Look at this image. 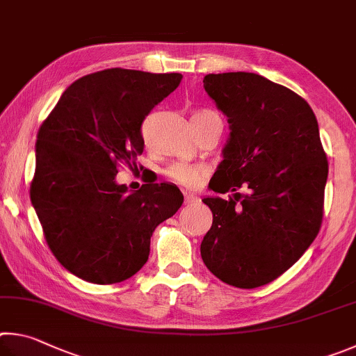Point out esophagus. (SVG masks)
<instances>
[{
	"mask_svg": "<svg viewBox=\"0 0 356 356\" xmlns=\"http://www.w3.org/2000/svg\"><path fill=\"white\" fill-rule=\"evenodd\" d=\"M198 202H200V198H198L195 194H186V197H184L186 204H195Z\"/></svg>",
	"mask_w": 356,
	"mask_h": 356,
	"instance_id": "esophagus-1",
	"label": "esophagus"
}]
</instances>
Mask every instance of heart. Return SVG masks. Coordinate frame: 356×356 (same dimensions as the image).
<instances>
[{"label":"heart","instance_id":"obj_1","mask_svg":"<svg viewBox=\"0 0 356 356\" xmlns=\"http://www.w3.org/2000/svg\"><path fill=\"white\" fill-rule=\"evenodd\" d=\"M208 118H220V115L211 109H200L195 112L192 120H208ZM207 173L208 168L204 165L186 164V162H175L165 168V177L173 183L184 186V188H195L207 177Z\"/></svg>","mask_w":356,"mask_h":356}]
</instances>
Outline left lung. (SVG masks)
<instances>
[{"label":"left lung","mask_w":356,"mask_h":356,"mask_svg":"<svg viewBox=\"0 0 356 356\" xmlns=\"http://www.w3.org/2000/svg\"><path fill=\"white\" fill-rule=\"evenodd\" d=\"M203 87L228 117L229 139L204 198L213 227L202 258L223 283L253 289L297 263L319 233L328 161L311 106L259 74H207Z\"/></svg>","instance_id":"left-lung-1"}]
</instances>
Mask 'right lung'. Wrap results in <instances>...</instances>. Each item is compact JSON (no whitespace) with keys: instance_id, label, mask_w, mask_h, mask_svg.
Segmentation results:
<instances>
[{"instance_id":"1","label":"right lung","mask_w":356,"mask_h":356,"mask_svg":"<svg viewBox=\"0 0 356 356\" xmlns=\"http://www.w3.org/2000/svg\"><path fill=\"white\" fill-rule=\"evenodd\" d=\"M181 73L108 68L79 78L40 124L31 202L56 259L95 284L133 277L154 228L183 204L172 184L128 192L118 167L143 152L142 123L179 86Z\"/></svg>"}]
</instances>
